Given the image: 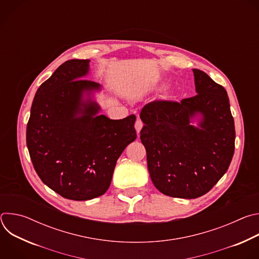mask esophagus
I'll list each match as a JSON object with an SVG mask.
<instances>
[{
	"mask_svg": "<svg viewBox=\"0 0 259 259\" xmlns=\"http://www.w3.org/2000/svg\"><path fill=\"white\" fill-rule=\"evenodd\" d=\"M142 127H143V123H142V121L138 118V119L136 120V122H135V129H136V131H137L138 134H139L140 130L142 129Z\"/></svg>",
	"mask_w": 259,
	"mask_h": 259,
	"instance_id": "1",
	"label": "esophagus"
}]
</instances>
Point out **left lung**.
Segmentation results:
<instances>
[{"label": "left lung", "instance_id": "left-lung-1", "mask_svg": "<svg viewBox=\"0 0 259 259\" xmlns=\"http://www.w3.org/2000/svg\"><path fill=\"white\" fill-rule=\"evenodd\" d=\"M197 94L178 101L154 100L143 106L140 139L155 187L173 198L207 194L228 171L235 152V123L227 90L206 72L193 69ZM203 115L201 129L189 125Z\"/></svg>", "mask_w": 259, "mask_h": 259}]
</instances>
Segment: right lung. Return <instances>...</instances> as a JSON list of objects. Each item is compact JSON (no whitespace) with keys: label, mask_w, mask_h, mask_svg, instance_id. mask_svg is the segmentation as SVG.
<instances>
[{"label":"right lung","mask_w":259,"mask_h":259,"mask_svg":"<svg viewBox=\"0 0 259 259\" xmlns=\"http://www.w3.org/2000/svg\"><path fill=\"white\" fill-rule=\"evenodd\" d=\"M89 61H65L40 86L26 127V145L35 172L52 191L73 201L103 195L119 157L136 138L134 115L110 120L96 116V103L81 102L84 90L100 87L82 79ZM80 112L83 115L76 117Z\"/></svg>","instance_id":"right-lung-1"}]
</instances>
